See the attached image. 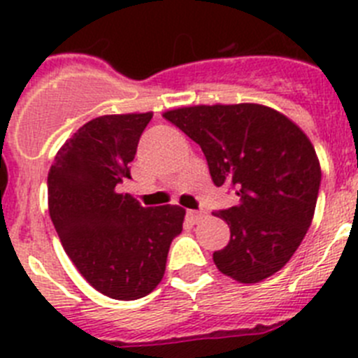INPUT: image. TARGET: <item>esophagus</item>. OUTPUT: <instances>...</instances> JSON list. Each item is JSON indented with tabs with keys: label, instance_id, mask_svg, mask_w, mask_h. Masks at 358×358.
<instances>
[{
	"label": "esophagus",
	"instance_id": "obj_1",
	"mask_svg": "<svg viewBox=\"0 0 358 358\" xmlns=\"http://www.w3.org/2000/svg\"><path fill=\"white\" fill-rule=\"evenodd\" d=\"M187 217H189V221H192V223H198V221H201V219L205 217V212L203 210H187Z\"/></svg>",
	"mask_w": 358,
	"mask_h": 358
}]
</instances>
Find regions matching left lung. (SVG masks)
I'll list each match as a JSON object with an SVG mask.
<instances>
[{
	"instance_id": "left-lung-1",
	"label": "left lung",
	"mask_w": 358,
	"mask_h": 358,
	"mask_svg": "<svg viewBox=\"0 0 358 358\" xmlns=\"http://www.w3.org/2000/svg\"><path fill=\"white\" fill-rule=\"evenodd\" d=\"M162 115L199 144L212 182L234 185L241 198L214 212L230 227V243L214 251L219 271L241 283L280 271L303 241L320 192V159L305 131L259 103L194 105Z\"/></svg>"
}]
</instances>
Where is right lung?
<instances>
[{
  "label": "right lung",
  "instance_id": "add662e5",
  "mask_svg": "<svg viewBox=\"0 0 358 358\" xmlns=\"http://www.w3.org/2000/svg\"><path fill=\"white\" fill-rule=\"evenodd\" d=\"M151 117L92 119L64 143L48 173V208L67 257L96 291L124 301L159 285L185 217L178 205L146 208L115 189L130 178L128 164Z\"/></svg>",
  "mask_w": 358,
  "mask_h": 358
}]
</instances>
